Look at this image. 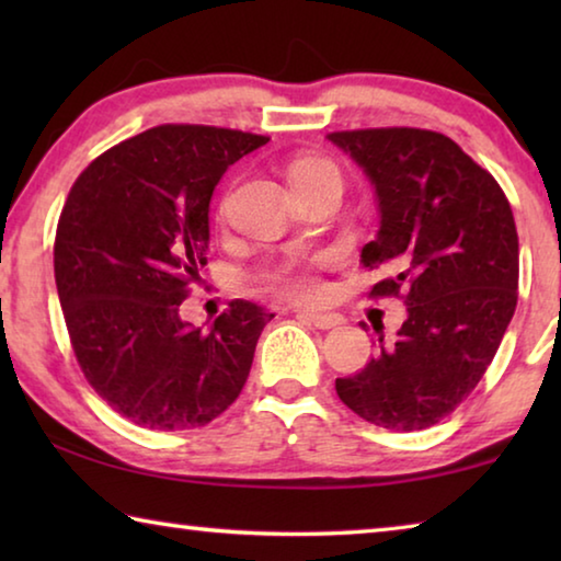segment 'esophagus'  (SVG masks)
<instances>
[{"label": "esophagus", "mask_w": 561, "mask_h": 561, "mask_svg": "<svg viewBox=\"0 0 561 561\" xmlns=\"http://www.w3.org/2000/svg\"><path fill=\"white\" fill-rule=\"evenodd\" d=\"M297 314L307 319L309 324H314L317 329H334L344 321L341 314H327V311H311V309H297Z\"/></svg>", "instance_id": "1"}]
</instances>
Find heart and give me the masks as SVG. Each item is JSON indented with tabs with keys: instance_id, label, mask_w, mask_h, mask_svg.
I'll use <instances>...</instances> for the list:
<instances>
[{
	"instance_id": "obj_1",
	"label": "heart",
	"mask_w": 561,
	"mask_h": 561,
	"mask_svg": "<svg viewBox=\"0 0 561 561\" xmlns=\"http://www.w3.org/2000/svg\"><path fill=\"white\" fill-rule=\"evenodd\" d=\"M319 175H339L336 168L324 158H301L297 163L289 165V185L294 183H307ZM270 282L279 291L289 294V297H314L317 294V279L301 267L299 262H284L277 270L270 272Z\"/></svg>"
}]
</instances>
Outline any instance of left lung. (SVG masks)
Here are the masks:
<instances>
[{"mask_svg": "<svg viewBox=\"0 0 561 561\" xmlns=\"http://www.w3.org/2000/svg\"><path fill=\"white\" fill-rule=\"evenodd\" d=\"M327 138L374 185L381 225L360 262L388 277L371 294L408 307L396 344L360 374L336 378V393L381 428H431L478 386L515 314L512 207L497 180L443 133L366 128Z\"/></svg>", "mask_w": 561, "mask_h": 561, "instance_id": "1", "label": "left lung"}]
</instances>
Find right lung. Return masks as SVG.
Instances as JSON below:
<instances>
[{
	"label": "right lung",
	"instance_id": "add662e5",
	"mask_svg": "<svg viewBox=\"0 0 561 561\" xmlns=\"http://www.w3.org/2000/svg\"><path fill=\"white\" fill-rule=\"evenodd\" d=\"M267 140L158 126L106 150L71 187L54 242L66 329L93 391L140 428L210 423L250 376L274 314L234 299L203 331L180 304L207 264L217 183Z\"/></svg>",
	"mask_w": 561,
	"mask_h": 561
}]
</instances>
